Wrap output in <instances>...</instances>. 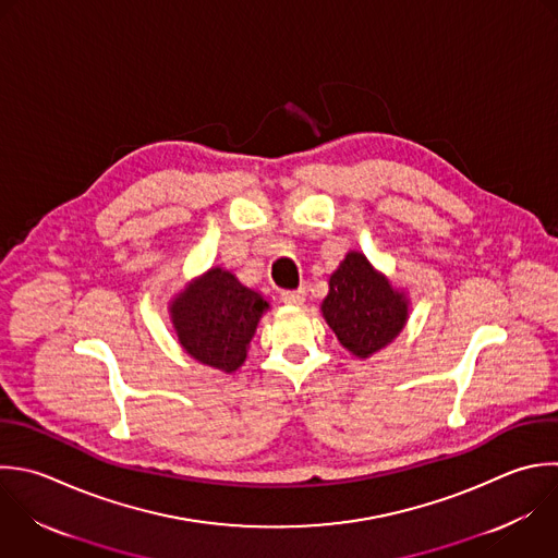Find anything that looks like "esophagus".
<instances>
[{
	"label": "esophagus",
	"instance_id": "34e87169",
	"mask_svg": "<svg viewBox=\"0 0 558 558\" xmlns=\"http://www.w3.org/2000/svg\"><path fill=\"white\" fill-rule=\"evenodd\" d=\"M281 299H283V303H288V305H303V301H305V288L283 290V292H281Z\"/></svg>",
	"mask_w": 558,
	"mask_h": 558
}]
</instances>
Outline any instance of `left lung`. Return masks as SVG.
Returning a JSON list of instances; mask_svg holds the SVG:
<instances>
[{
  "label": "left lung",
  "instance_id": "8db88e82",
  "mask_svg": "<svg viewBox=\"0 0 558 558\" xmlns=\"http://www.w3.org/2000/svg\"><path fill=\"white\" fill-rule=\"evenodd\" d=\"M320 310L340 344L357 357L384 349L408 318L405 296L395 292L362 253H349L333 270Z\"/></svg>",
  "mask_w": 558,
  "mask_h": 558
}]
</instances>
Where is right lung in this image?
Returning <instances> with one entry per match:
<instances>
[{"label":"right lung","mask_w":558,"mask_h":558,"mask_svg":"<svg viewBox=\"0 0 558 558\" xmlns=\"http://www.w3.org/2000/svg\"><path fill=\"white\" fill-rule=\"evenodd\" d=\"M170 310L183 349L207 366L233 373L246 360L268 301L229 270L211 268L179 294Z\"/></svg>","instance_id":"obj_1"}]
</instances>
